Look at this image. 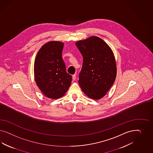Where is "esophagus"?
I'll return each mask as SVG.
<instances>
[{
	"label": "esophagus",
	"mask_w": 153,
	"mask_h": 153,
	"mask_svg": "<svg viewBox=\"0 0 153 153\" xmlns=\"http://www.w3.org/2000/svg\"><path fill=\"white\" fill-rule=\"evenodd\" d=\"M76 74H74L72 76V79L74 81V80H76Z\"/></svg>",
	"instance_id": "1"
}]
</instances>
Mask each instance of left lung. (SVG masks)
Segmentation results:
<instances>
[{
	"instance_id": "left-lung-1",
	"label": "left lung",
	"mask_w": 153,
	"mask_h": 153,
	"mask_svg": "<svg viewBox=\"0 0 153 153\" xmlns=\"http://www.w3.org/2000/svg\"><path fill=\"white\" fill-rule=\"evenodd\" d=\"M83 56L79 83L83 93L93 99L103 97L116 79L114 56L107 43L92 36L76 43Z\"/></svg>"
}]
</instances>
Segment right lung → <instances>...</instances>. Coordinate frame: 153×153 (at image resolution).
<instances>
[{
    "label": "right lung",
    "mask_w": 153,
    "mask_h": 153,
    "mask_svg": "<svg viewBox=\"0 0 153 153\" xmlns=\"http://www.w3.org/2000/svg\"><path fill=\"white\" fill-rule=\"evenodd\" d=\"M63 45L61 42H48L42 46L36 56L35 79L42 93L49 98L63 97L72 81V76L67 72L62 56Z\"/></svg>",
    "instance_id": "add662e5"
}]
</instances>
